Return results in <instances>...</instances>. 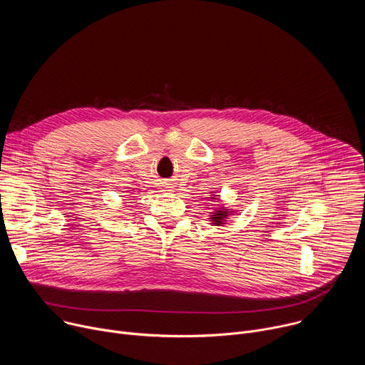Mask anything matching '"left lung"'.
Instances as JSON below:
<instances>
[{
    "instance_id": "obj_1",
    "label": "left lung",
    "mask_w": 365,
    "mask_h": 365,
    "mask_svg": "<svg viewBox=\"0 0 365 365\" xmlns=\"http://www.w3.org/2000/svg\"><path fill=\"white\" fill-rule=\"evenodd\" d=\"M228 215V211H218V212H215L214 215H212V221H214V224L215 225H220V224H222V221L225 220V217Z\"/></svg>"
}]
</instances>
